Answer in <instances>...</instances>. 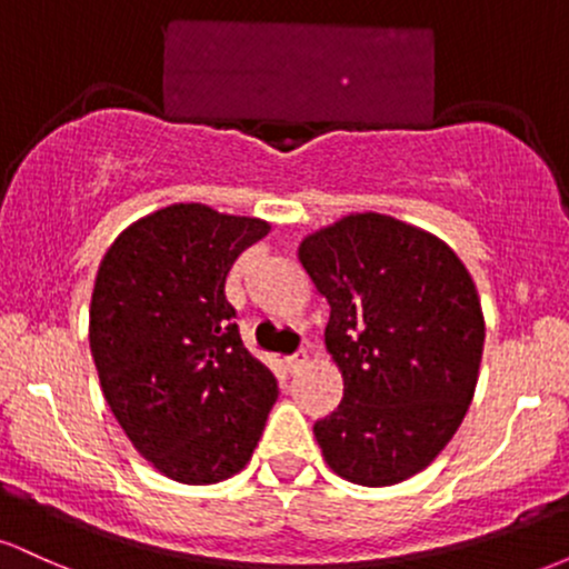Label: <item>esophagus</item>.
Instances as JSON below:
<instances>
[{
	"label": "esophagus",
	"instance_id": "1",
	"mask_svg": "<svg viewBox=\"0 0 569 569\" xmlns=\"http://www.w3.org/2000/svg\"><path fill=\"white\" fill-rule=\"evenodd\" d=\"M305 363H307V350H299V352H293V356L286 358V369H289L291 375H297L299 369H305Z\"/></svg>",
	"mask_w": 569,
	"mask_h": 569
}]
</instances>
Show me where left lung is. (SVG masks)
I'll return each instance as SVG.
<instances>
[{
  "instance_id": "obj_1",
  "label": "left lung",
  "mask_w": 569,
  "mask_h": 569,
  "mask_svg": "<svg viewBox=\"0 0 569 569\" xmlns=\"http://www.w3.org/2000/svg\"><path fill=\"white\" fill-rule=\"evenodd\" d=\"M299 262L331 307L326 350L345 396L312 426L329 468L388 487L420 473L460 428L479 380L485 316L443 240L385 213L307 234Z\"/></svg>"
}]
</instances>
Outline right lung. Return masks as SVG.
Segmentation results:
<instances>
[{
	"instance_id": "right-lung-1",
	"label": "right lung",
	"mask_w": 569,
	"mask_h": 569,
	"mask_svg": "<svg viewBox=\"0 0 569 569\" xmlns=\"http://www.w3.org/2000/svg\"><path fill=\"white\" fill-rule=\"evenodd\" d=\"M270 224L202 202L160 208L117 234L90 299V352L126 436L168 479L243 471L278 382L243 348L224 283Z\"/></svg>"
}]
</instances>
